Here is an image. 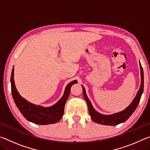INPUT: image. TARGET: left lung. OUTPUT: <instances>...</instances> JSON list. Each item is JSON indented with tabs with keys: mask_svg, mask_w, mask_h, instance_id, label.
<instances>
[{
	"mask_svg": "<svg viewBox=\"0 0 150 150\" xmlns=\"http://www.w3.org/2000/svg\"><path fill=\"white\" fill-rule=\"evenodd\" d=\"M139 66H140L141 72L140 87H139V89L138 91V93H137L136 97L134 98V99L133 100L130 105H129L125 110L120 112L114 114V115H104L98 113V112H96L93 107L91 101L88 98L87 94H86L85 88L83 86H82L83 96H84L85 100H86V102H87L88 112H89V115L93 121L95 122L98 124H103V125L115 126L126 121L129 118V117L132 115V113L134 112V110H136V108L138 105L139 100H140L141 96L144 91V71L140 63H139Z\"/></svg>",
	"mask_w": 150,
	"mask_h": 150,
	"instance_id": "obj_1",
	"label": "left lung"
}]
</instances>
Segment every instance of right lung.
<instances>
[{
	"instance_id": "right-lung-1",
	"label": "right lung",
	"mask_w": 150,
	"mask_h": 150,
	"mask_svg": "<svg viewBox=\"0 0 150 150\" xmlns=\"http://www.w3.org/2000/svg\"><path fill=\"white\" fill-rule=\"evenodd\" d=\"M11 91L15 104L24 117L31 122L40 125L54 124L57 122L63 115L66 101L69 97L71 87L77 83L75 80L70 82L65 88L64 95L58 102L51 107L44 108L42 106L33 105L28 102L18 92L14 81V67L12 71Z\"/></svg>"
}]
</instances>
